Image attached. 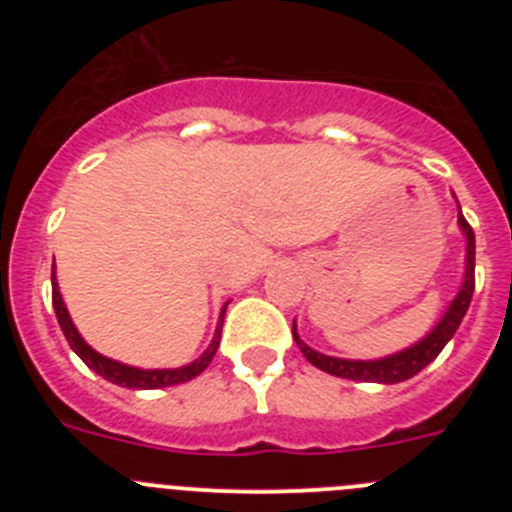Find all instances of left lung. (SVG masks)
Segmentation results:
<instances>
[{"mask_svg": "<svg viewBox=\"0 0 512 512\" xmlns=\"http://www.w3.org/2000/svg\"><path fill=\"white\" fill-rule=\"evenodd\" d=\"M459 225L467 235V277H464V284H461V292L456 295V300L451 302V307L446 310L441 323L428 333L420 343H415L408 351H400L395 356H387V359L379 361H348V359H333V356H323L318 351H312L310 346L300 341L297 336L295 325H292V336H295L297 346L305 354V359L310 361L312 366H318L323 372L333 374V377L343 379H356V382H382V384H395L405 382V379L415 377L420 369L431 364L438 354L443 351V346L451 341V336L456 333L459 323L464 320L469 310V302H472L474 295V230L472 225L464 220L459 210Z\"/></svg>", "mask_w": 512, "mask_h": 512, "instance_id": "1", "label": "left lung"}]
</instances>
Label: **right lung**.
Segmentation results:
<instances>
[{"mask_svg": "<svg viewBox=\"0 0 512 512\" xmlns=\"http://www.w3.org/2000/svg\"><path fill=\"white\" fill-rule=\"evenodd\" d=\"M51 279H53V307H56V318L63 330V336H66L69 346L74 348L76 354H79V359L84 361L92 372H97L99 377H104L112 384H120V387H128V390H161V387H174V384L189 382V379H194L197 374L205 372L207 366H210L212 356H215L217 346H220L225 310L223 315H220V323H217L215 338H212L210 348H207L200 359L192 361V364L179 366V369H135V366H125L120 364V361H112L107 359V356L97 354L92 346L84 343V338L79 336V330H76L74 323H71L69 310H66V305H63L61 292H58V284H56V274H51Z\"/></svg>", "mask_w": 512, "mask_h": 512, "instance_id": "1", "label": "right lung"}]
</instances>
